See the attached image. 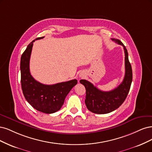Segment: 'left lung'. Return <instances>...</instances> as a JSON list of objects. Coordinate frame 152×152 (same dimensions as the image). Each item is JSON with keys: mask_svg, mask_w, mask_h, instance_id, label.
I'll use <instances>...</instances> for the list:
<instances>
[{"mask_svg": "<svg viewBox=\"0 0 152 152\" xmlns=\"http://www.w3.org/2000/svg\"><path fill=\"white\" fill-rule=\"evenodd\" d=\"M124 47L125 53V76L124 80L116 88L109 91H103L90 82L81 80L80 83L86 88L85 104L93 113L104 114L115 110L122 104L128 96L133 79L131 65L129 61L128 50L119 40L112 39Z\"/></svg>", "mask_w": 152, "mask_h": 152, "instance_id": "1", "label": "left lung"}]
</instances>
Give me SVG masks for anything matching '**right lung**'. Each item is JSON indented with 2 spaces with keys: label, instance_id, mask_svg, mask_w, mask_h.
<instances>
[{
  "label": "right lung",
  "instance_id": "add662e5",
  "mask_svg": "<svg viewBox=\"0 0 152 152\" xmlns=\"http://www.w3.org/2000/svg\"><path fill=\"white\" fill-rule=\"evenodd\" d=\"M39 37L35 40L43 38ZM27 46L21 57V83L23 95L27 102L34 109L46 114H52L60 110L66 96L77 84L76 80L57 83L43 85L36 81L30 74V59L33 42Z\"/></svg>",
  "mask_w": 152,
  "mask_h": 152
}]
</instances>
